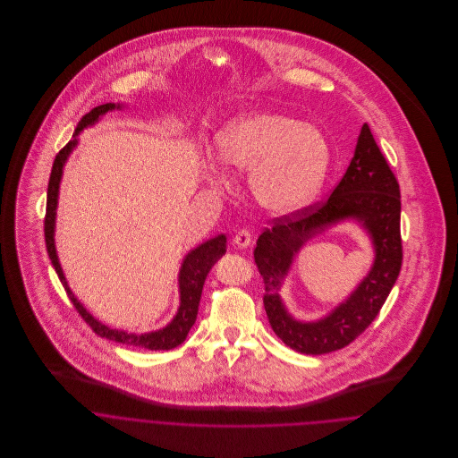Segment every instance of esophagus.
Wrapping results in <instances>:
<instances>
[{
  "mask_svg": "<svg viewBox=\"0 0 458 458\" xmlns=\"http://www.w3.org/2000/svg\"><path fill=\"white\" fill-rule=\"evenodd\" d=\"M250 240H252L250 233H249V231H245V229H242V231H238V233L234 234V238H233V245H234L236 249H247V247L250 245Z\"/></svg>",
  "mask_w": 458,
  "mask_h": 458,
  "instance_id": "obj_1",
  "label": "esophagus"
}]
</instances>
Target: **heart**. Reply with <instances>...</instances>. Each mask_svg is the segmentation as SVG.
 <instances>
[{
  "instance_id": "obj_1",
  "label": "heart",
  "mask_w": 458,
  "mask_h": 458,
  "mask_svg": "<svg viewBox=\"0 0 458 458\" xmlns=\"http://www.w3.org/2000/svg\"><path fill=\"white\" fill-rule=\"evenodd\" d=\"M222 167L249 173L254 200L266 213L284 216L307 206L325 183L329 167L327 135L312 123L280 113H252L225 123L215 135ZM209 180L225 185L216 169Z\"/></svg>"
}]
</instances>
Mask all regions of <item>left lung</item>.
Listing matches in <instances>:
<instances>
[{
    "label": "left lung",
    "mask_w": 458,
    "mask_h": 458,
    "mask_svg": "<svg viewBox=\"0 0 458 458\" xmlns=\"http://www.w3.org/2000/svg\"><path fill=\"white\" fill-rule=\"evenodd\" d=\"M297 218L294 219L293 216ZM352 219L367 233L375 262L357 289L327 317L300 322L281 298L283 282L299 250L327 228ZM254 259L264 280V309L276 336L301 354H327L349 345L377 318L402 266L400 189L365 123L354 157L325 204L276 218L258 240Z\"/></svg>",
    "instance_id": "left-lung-1"
}]
</instances>
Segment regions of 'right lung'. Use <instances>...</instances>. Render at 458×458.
I'll list each match as a JSON object with an SVG mask.
<instances>
[{"mask_svg":"<svg viewBox=\"0 0 458 458\" xmlns=\"http://www.w3.org/2000/svg\"><path fill=\"white\" fill-rule=\"evenodd\" d=\"M123 104H104L98 106L95 109H91L86 116H82V120L79 122L77 129L73 131L72 140L66 144L65 148L56 155L55 164H53V171H51V178H49V187H47V211H46V222H44V234H46V247H47V254L49 259L53 262L64 287H65L68 298L72 300L75 310L81 314V318L89 325V327L100 335L102 338L113 340V342H120V344H127L133 347H140V349H149V351H169L178 347L180 344H183V340L187 338L191 327H194L197 319V310H199V301H200V294H202V285L204 280L209 273V269L215 266V262L218 261L227 249V238L225 234H218L204 243H200L196 249H192L182 262L180 273H178V287H180V307L176 316L173 318V321L167 327L155 329V331H148V333H131L125 329H116V327H107L104 323H100L97 318H93L84 305L75 298V294L72 293V289L68 287L65 273L62 269V264L58 259V252H56V243H55V229H56V209H58V197H60V185H62V178H64V167H65L66 160L70 157V153L75 149V146L79 144V133L95 125L104 114L114 111V109H122Z\"/></svg>","mask_w":458,"mask_h":458,"instance_id":"obj_1","label":"right lung"}]
</instances>
